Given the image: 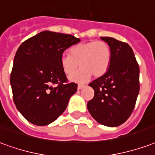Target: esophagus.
<instances>
[{
    "label": "esophagus",
    "mask_w": 155,
    "mask_h": 155,
    "mask_svg": "<svg viewBox=\"0 0 155 155\" xmlns=\"http://www.w3.org/2000/svg\"><path fill=\"white\" fill-rule=\"evenodd\" d=\"M84 87H85L84 84H78V89H82Z\"/></svg>",
    "instance_id": "obj_1"
}]
</instances>
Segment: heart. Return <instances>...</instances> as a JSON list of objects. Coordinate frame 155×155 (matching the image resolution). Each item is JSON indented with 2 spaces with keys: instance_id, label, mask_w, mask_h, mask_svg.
I'll use <instances>...</instances> for the list:
<instances>
[{
  "instance_id": "1",
  "label": "heart",
  "mask_w": 155,
  "mask_h": 155,
  "mask_svg": "<svg viewBox=\"0 0 155 155\" xmlns=\"http://www.w3.org/2000/svg\"><path fill=\"white\" fill-rule=\"evenodd\" d=\"M112 51L109 45L104 41L78 43L70 49V54L61 57V66L63 72L71 76L79 67L81 69L71 80L74 82H84L94 75L98 78L103 76L111 65Z\"/></svg>"
}]
</instances>
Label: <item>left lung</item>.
I'll return each instance as SVG.
<instances>
[{
	"instance_id": "obj_1",
	"label": "left lung",
	"mask_w": 155,
	"mask_h": 155,
	"mask_svg": "<svg viewBox=\"0 0 155 155\" xmlns=\"http://www.w3.org/2000/svg\"><path fill=\"white\" fill-rule=\"evenodd\" d=\"M109 45L112 61L108 71L89 84L94 96L87 104L98 123L117 127L129 118L140 91V67L132 48L110 37H101Z\"/></svg>"
}]
</instances>
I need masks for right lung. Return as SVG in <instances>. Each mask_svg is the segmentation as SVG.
I'll list each match as a JSON object with an SVG mask.
<instances>
[{"instance_id": "right-lung-1", "label": "right lung", "mask_w": 155, "mask_h": 155, "mask_svg": "<svg viewBox=\"0 0 155 155\" xmlns=\"http://www.w3.org/2000/svg\"><path fill=\"white\" fill-rule=\"evenodd\" d=\"M80 41L71 34L42 31L19 46L10 84L17 109L32 124L54 121L76 92L77 84L69 83L60 61L64 51Z\"/></svg>"}]
</instances>
